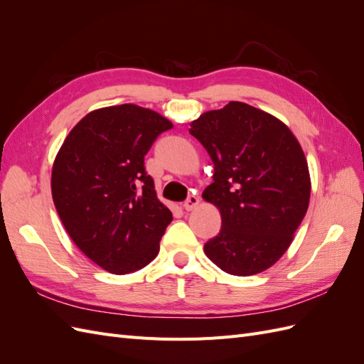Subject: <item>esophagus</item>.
Here are the masks:
<instances>
[{
	"label": "esophagus",
	"instance_id": "esophagus-1",
	"mask_svg": "<svg viewBox=\"0 0 364 364\" xmlns=\"http://www.w3.org/2000/svg\"><path fill=\"white\" fill-rule=\"evenodd\" d=\"M199 202H200V199H199V196H194V194H191L188 199H186L185 202H183V208L186 209V211H193V209L199 205Z\"/></svg>",
	"mask_w": 364,
	"mask_h": 364
}]
</instances>
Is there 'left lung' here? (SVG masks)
I'll return each mask as SVG.
<instances>
[{
	"label": "left lung",
	"mask_w": 364,
	"mask_h": 364,
	"mask_svg": "<svg viewBox=\"0 0 364 364\" xmlns=\"http://www.w3.org/2000/svg\"><path fill=\"white\" fill-rule=\"evenodd\" d=\"M214 164L203 199L222 229L203 246L217 267L237 277L269 269L289 249L310 202V174L299 142L278 118L241 102L190 124Z\"/></svg>",
	"instance_id": "8db88e82"
}]
</instances>
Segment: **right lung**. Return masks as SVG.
Wrapping results in <instances>:
<instances>
[{
  "label": "right lung",
  "instance_id": "right-lung-1",
  "mask_svg": "<svg viewBox=\"0 0 364 364\" xmlns=\"http://www.w3.org/2000/svg\"><path fill=\"white\" fill-rule=\"evenodd\" d=\"M171 127L150 109L103 107L75 124L54 161L51 193L65 229L114 274L147 266L173 220L144 167L153 142Z\"/></svg>",
  "mask_w": 364,
  "mask_h": 364
}]
</instances>
